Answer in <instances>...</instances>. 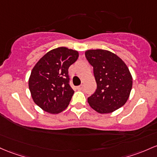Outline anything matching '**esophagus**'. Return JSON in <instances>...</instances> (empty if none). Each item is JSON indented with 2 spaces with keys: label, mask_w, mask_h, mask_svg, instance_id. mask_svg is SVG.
<instances>
[{
  "label": "esophagus",
  "mask_w": 157,
  "mask_h": 157,
  "mask_svg": "<svg viewBox=\"0 0 157 157\" xmlns=\"http://www.w3.org/2000/svg\"><path fill=\"white\" fill-rule=\"evenodd\" d=\"M77 89H78V90H82V89H83V85L79 86L77 87Z\"/></svg>",
  "instance_id": "1"
}]
</instances>
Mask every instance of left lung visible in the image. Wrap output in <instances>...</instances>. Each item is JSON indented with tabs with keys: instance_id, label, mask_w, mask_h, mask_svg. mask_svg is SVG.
Here are the masks:
<instances>
[{
	"instance_id": "1",
	"label": "left lung",
	"mask_w": 157,
	"mask_h": 157,
	"mask_svg": "<svg viewBox=\"0 0 157 157\" xmlns=\"http://www.w3.org/2000/svg\"><path fill=\"white\" fill-rule=\"evenodd\" d=\"M85 56L93 66L96 92L88 98L93 109L107 114L126 104L132 86V77L126 63L118 56L103 49L87 50Z\"/></svg>"
}]
</instances>
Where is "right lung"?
Instances as JSON below:
<instances>
[{
  "label": "right lung",
  "instance_id": "add662e5",
  "mask_svg": "<svg viewBox=\"0 0 157 157\" xmlns=\"http://www.w3.org/2000/svg\"><path fill=\"white\" fill-rule=\"evenodd\" d=\"M75 50L59 47L46 53L34 65L29 77V89L34 103L51 114L68 107L74 94L68 84V69L78 59Z\"/></svg>",
  "mask_w": 157,
  "mask_h": 157
}]
</instances>
